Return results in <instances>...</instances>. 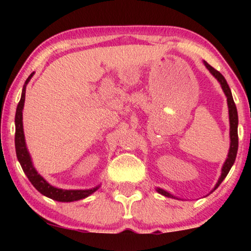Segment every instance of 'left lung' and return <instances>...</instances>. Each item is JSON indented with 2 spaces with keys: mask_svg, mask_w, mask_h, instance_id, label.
Returning <instances> with one entry per match:
<instances>
[{
  "mask_svg": "<svg viewBox=\"0 0 251 251\" xmlns=\"http://www.w3.org/2000/svg\"><path fill=\"white\" fill-rule=\"evenodd\" d=\"M204 65L205 67L208 68L209 71H210V73L214 75V76L217 78L219 81V83L222 85V89L224 90L226 97H227V105H228V114H229V137H231V146H229V152H228V156L227 159H226L224 166H223V169H222V176L219 178L218 183L216 184V187L215 190L217 188L219 185L223 180H224V178L227 176L228 171L231 170V168L233 166V163H234L235 161V157H236V153H238V146H239V137H238V111H236V106H235V102L233 100V97H232V92H231V89H229L227 82H226L225 77L223 76V75L219 73L217 70H215L214 67L210 66L207 61H204ZM157 192H159L160 194L162 195H166V197H173V195L168 193V192L161 190V188H157Z\"/></svg>",
  "mask_w": 251,
  "mask_h": 251,
  "instance_id": "obj_1",
  "label": "left lung"
}]
</instances>
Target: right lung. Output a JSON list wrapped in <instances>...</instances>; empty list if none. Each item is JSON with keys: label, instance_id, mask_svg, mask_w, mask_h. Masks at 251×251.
<instances>
[{"label": "right lung", "instance_id": "right-lung-1", "mask_svg": "<svg viewBox=\"0 0 251 251\" xmlns=\"http://www.w3.org/2000/svg\"><path fill=\"white\" fill-rule=\"evenodd\" d=\"M32 73L27 77L25 81V84L23 87L22 98L18 102L16 111V133H15V145H16V154L18 157V161L22 166L24 173L26 174L27 178H28L30 183L41 194L46 195V197L52 199V200L59 201V202H72L81 200V199L87 198L88 195L94 193L95 191L98 190V187L91 188V190H60V188H56L48 184L43 177H41L37 171L33 168L32 161H30V156L28 154V151L26 149L25 144V136H24V129H23V108L24 102H25V94H26V85L28 83L30 78L33 76Z\"/></svg>", "mask_w": 251, "mask_h": 251}]
</instances>
